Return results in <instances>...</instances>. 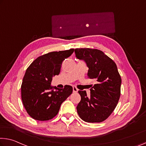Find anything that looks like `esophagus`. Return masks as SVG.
Here are the masks:
<instances>
[{
	"label": "esophagus",
	"instance_id": "obj_1",
	"mask_svg": "<svg viewBox=\"0 0 146 146\" xmlns=\"http://www.w3.org/2000/svg\"><path fill=\"white\" fill-rule=\"evenodd\" d=\"M78 90L75 86H73V93H77V92H78Z\"/></svg>",
	"mask_w": 146,
	"mask_h": 146
}]
</instances>
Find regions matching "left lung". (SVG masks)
Returning <instances> with one entry per match:
<instances>
[{"instance_id": "8db88e82", "label": "left lung", "mask_w": 146, "mask_h": 146, "mask_svg": "<svg viewBox=\"0 0 146 146\" xmlns=\"http://www.w3.org/2000/svg\"><path fill=\"white\" fill-rule=\"evenodd\" d=\"M75 56L88 68V77L96 80L90 95L79 90L81 100L77 106L83 121L99 123L107 119L115 109L120 97L121 79L115 62L98 49L76 48Z\"/></svg>"}]
</instances>
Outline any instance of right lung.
<instances>
[{"instance_id":"1","label":"right lung","mask_w":146,"mask_h":146,"mask_svg":"<svg viewBox=\"0 0 146 146\" xmlns=\"http://www.w3.org/2000/svg\"><path fill=\"white\" fill-rule=\"evenodd\" d=\"M74 48L50 52L39 56L30 65L23 77L21 99L28 114L38 121H47L56 115L62 103L72 94L73 88L51 86L52 77L59 75L61 65Z\"/></svg>"}]
</instances>
